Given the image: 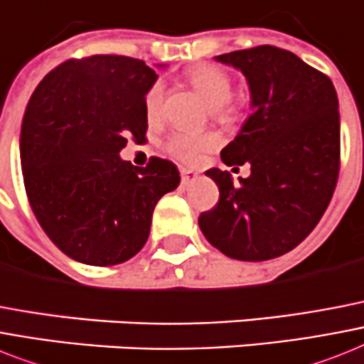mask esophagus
<instances>
[{"label": "esophagus", "mask_w": 364, "mask_h": 364, "mask_svg": "<svg viewBox=\"0 0 364 364\" xmlns=\"http://www.w3.org/2000/svg\"><path fill=\"white\" fill-rule=\"evenodd\" d=\"M198 173L192 172V170H187V168H183L181 170V183L187 187V185H191V183H194L198 179Z\"/></svg>", "instance_id": "esophagus-1"}]
</instances>
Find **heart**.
I'll return each mask as SVG.
<instances>
[{"label":"heart","instance_id":"b5f03b06","mask_svg":"<svg viewBox=\"0 0 364 364\" xmlns=\"http://www.w3.org/2000/svg\"><path fill=\"white\" fill-rule=\"evenodd\" d=\"M188 82L192 87L205 99L213 108V114L220 121H232L237 117L239 108L233 105V82L226 70L213 67V65H202L188 73ZM164 84L161 80L151 84L147 90L144 106H146V115L149 121H159L162 115V106H164ZM218 146V136L213 132H188L176 131L168 136L164 141V149L172 156L183 162H198L203 156V153L211 151Z\"/></svg>","mask_w":364,"mask_h":364}]
</instances>
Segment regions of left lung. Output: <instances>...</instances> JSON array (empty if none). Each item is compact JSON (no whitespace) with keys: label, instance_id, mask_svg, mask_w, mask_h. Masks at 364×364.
Returning a JSON list of instances; mask_svg holds the SVG:
<instances>
[{"label":"left lung","instance_id":"8db88e82","mask_svg":"<svg viewBox=\"0 0 364 364\" xmlns=\"http://www.w3.org/2000/svg\"><path fill=\"white\" fill-rule=\"evenodd\" d=\"M245 75L252 114L220 151L224 164H250L233 185L217 168V205L198 224L230 258L264 262L295 249L320 223L341 170V115L329 76L288 50L256 46L217 55Z\"/></svg>","mask_w":364,"mask_h":364}]
</instances>
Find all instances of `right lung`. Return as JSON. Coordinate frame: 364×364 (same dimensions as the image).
I'll list each match as a JSON object with an SVG mask.
<instances>
[{
    "mask_svg": "<svg viewBox=\"0 0 364 364\" xmlns=\"http://www.w3.org/2000/svg\"><path fill=\"white\" fill-rule=\"evenodd\" d=\"M155 69L127 55L69 59L41 80L20 132L23 187L41 228L69 258L117 265L141 250L153 209L179 185L173 162L121 161L147 131Z\"/></svg>",
    "mask_w": 364,
    "mask_h": 364,
    "instance_id": "1",
    "label": "right lung"
}]
</instances>
